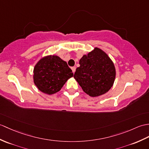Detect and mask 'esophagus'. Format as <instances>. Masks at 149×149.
Instances as JSON below:
<instances>
[{"instance_id":"34e87169","label":"esophagus","mask_w":149,"mask_h":149,"mask_svg":"<svg viewBox=\"0 0 149 149\" xmlns=\"http://www.w3.org/2000/svg\"><path fill=\"white\" fill-rule=\"evenodd\" d=\"M71 68H72V71H73V72H74V73H75V69H76V68H75V67H72Z\"/></svg>"}]
</instances>
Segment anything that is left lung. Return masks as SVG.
Listing matches in <instances>:
<instances>
[{"label": "left lung", "mask_w": 149, "mask_h": 149, "mask_svg": "<svg viewBox=\"0 0 149 149\" xmlns=\"http://www.w3.org/2000/svg\"><path fill=\"white\" fill-rule=\"evenodd\" d=\"M74 77L82 90L92 97L105 94L113 86L116 71L113 62L98 47L83 55Z\"/></svg>", "instance_id": "1"}]
</instances>
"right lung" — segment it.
Segmentation results:
<instances>
[{"instance_id":"add662e5","label":"right lung","mask_w":149,"mask_h":149,"mask_svg":"<svg viewBox=\"0 0 149 149\" xmlns=\"http://www.w3.org/2000/svg\"><path fill=\"white\" fill-rule=\"evenodd\" d=\"M33 82L39 91L53 95L61 90L73 77L72 70L66 61L56 55H47L40 58L33 68Z\"/></svg>"}]
</instances>
